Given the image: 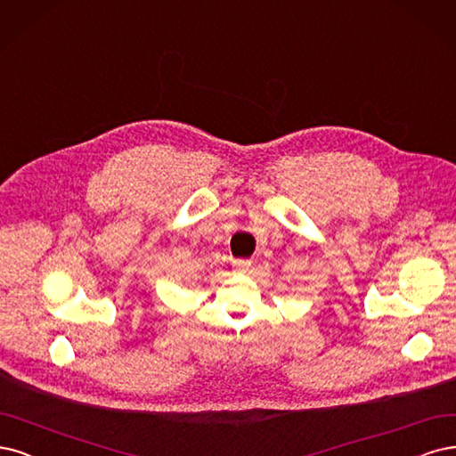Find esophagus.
<instances>
[{
	"label": "esophagus",
	"mask_w": 456,
	"mask_h": 456,
	"mask_svg": "<svg viewBox=\"0 0 456 456\" xmlns=\"http://www.w3.org/2000/svg\"><path fill=\"white\" fill-rule=\"evenodd\" d=\"M232 267L237 269V273H246L249 267H252V261H249V259H232Z\"/></svg>",
	"instance_id": "34e87169"
}]
</instances>
